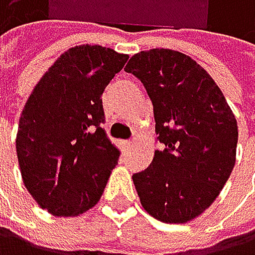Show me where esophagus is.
Segmentation results:
<instances>
[{
	"label": "esophagus",
	"mask_w": 255,
	"mask_h": 255,
	"mask_svg": "<svg viewBox=\"0 0 255 255\" xmlns=\"http://www.w3.org/2000/svg\"><path fill=\"white\" fill-rule=\"evenodd\" d=\"M131 144H133V142H130V141H122V142H121V145H122V149H124V150L130 149Z\"/></svg>",
	"instance_id": "34e87169"
}]
</instances>
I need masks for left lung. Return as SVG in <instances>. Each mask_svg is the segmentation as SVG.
I'll use <instances>...</instances> for the list:
<instances>
[{
  "label": "left lung",
  "instance_id": "left-lung-1",
  "mask_svg": "<svg viewBox=\"0 0 255 255\" xmlns=\"http://www.w3.org/2000/svg\"><path fill=\"white\" fill-rule=\"evenodd\" d=\"M125 72L144 84L164 144L150 166L133 175L142 208L163 223H190L215 202L232 174L235 116L207 70L180 51H139Z\"/></svg>",
  "mask_w": 255,
  "mask_h": 255
}]
</instances>
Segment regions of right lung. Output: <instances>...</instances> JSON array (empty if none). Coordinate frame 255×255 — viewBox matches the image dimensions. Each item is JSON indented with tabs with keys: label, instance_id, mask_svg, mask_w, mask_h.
Segmentation results:
<instances>
[{
	"label": "right lung",
	"instance_id": "1",
	"mask_svg": "<svg viewBox=\"0 0 255 255\" xmlns=\"http://www.w3.org/2000/svg\"><path fill=\"white\" fill-rule=\"evenodd\" d=\"M127 59L102 45H76L54 61L24 103L15 139L21 179L54 216L92 208L117 164L121 153L100 127L102 94Z\"/></svg>",
	"mask_w": 255,
	"mask_h": 255
}]
</instances>
